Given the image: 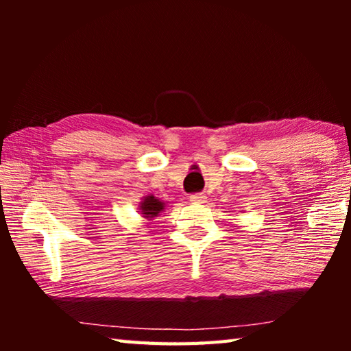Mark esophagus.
Wrapping results in <instances>:
<instances>
[{
  "instance_id": "obj_1",
  "label": "esophagus",
  "mask_w": 351,
  "mask_h": 351,
  "mask_svg": "<svg viewBox=\"0 0 351 351\" xmlns=\"http://www.w3.org/2000/svg\"><path fill=\"white\" fill-rule=\"evenodd\" d=\"M190 201L195 204H204L207 201V197L204 193H195V195H190Z\"/></svg>"
}]
</instances>
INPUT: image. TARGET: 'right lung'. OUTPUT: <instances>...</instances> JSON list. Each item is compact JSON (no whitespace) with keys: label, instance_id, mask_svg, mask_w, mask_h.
Returning <instances> with one entry per match:
<instances>
[{"label":"right lung","instance_id":"1","mask_svg":"<svg viewBox=\"0 0 351 351\" xmlns=\"http://www.w3.org/2000/svg\"><path fill=\"white\" fill-rule=\"evenodd\" d=\"M165 206H167V204H165L162 199L153 197V195H145V197L142 198L141 203H139L141 217L147 219V221H150V219L156 218L159 213L164 212Z\"/></svg>","mask_w":351,"mask_h":351}]
</instances>
